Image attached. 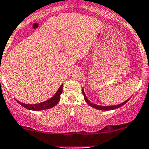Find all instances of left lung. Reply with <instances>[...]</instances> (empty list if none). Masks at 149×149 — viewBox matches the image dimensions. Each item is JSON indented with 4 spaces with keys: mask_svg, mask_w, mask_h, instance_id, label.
Listing matches in <instances>:
<instances>
[{
    "mask_svg": "<svg viewBox=\"0 0 149 149\" xmlns=\"http://www.w3.org/2000/svg\"><path fill=\"white\" fill-rule=\"evenodd\" d=\"M82 92H83V96H84V99H85V100L86 101V102H87V103L89 104L90 106H91V107H94V108L97 109H100V110H112V109H117V108H119V107H122V106L124 105V104H125L127 103V102H128V101L130 100V98H131V97H130V99H128V100H126L125 102H122V104H117V105H114V106H100V105H97V104H93V103H92V102H91L89 100H88V98H87V97H86V94H85L83 89Z\"/></svg>",
    "mask_w": 149,
    "mask_h": 149,
    "instance_id": "left-lung-1",
    "label": "left lung"
}]
</instances>
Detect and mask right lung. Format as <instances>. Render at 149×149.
Here are the masks:
<instances>
[{
    "instance_id": "obj_1",
    "label": "right lung",
    "mask_w": 149,
    "mask_h": 149,
    "mask_svg": "<svg viewBox=\"0 0 149 149\" xmlns=\"http://www.w3.org/2000/svg\"><path fill=\"white\" fill-rule=\"evenodd\" d=\"M62 88H63V85H61L60 86V88H58V91H57L56 94L52 97V98L48 100L45 101V102H41L39 104H27L22 103V102H19L17 100V102L20 104V105L23 106L24 108L27 109H30V110H34V111H38V110H44V109H47L52 108V107H54L55 105H56L57 103L58 102V101L60 100V95L62 93Z\"/></svg>"
}]
</instances>
